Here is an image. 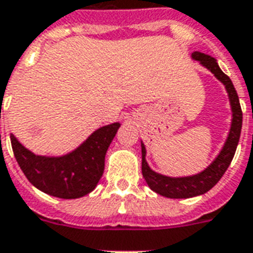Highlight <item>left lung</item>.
<instances>
[{"label": "left lung", "instance_id": "obj_1", "mask_svg": "<svg viewBox=\"0 0 253 253\" xmlns=\"http://www.w3.org/2000/svg\"><path fill=\"white\" fill-rule=\"evenodd\" d=\"M193 58L198 62H201V64H203L206 68H209L226 85L228 97H230L231 108H232V124H231L230 134L227 137L226 144L223 146L222 152L219 153L218 157L215 158V161L206 170H203L202 173L193 175V177L170 178L154 173L153 170L149 168L148 162L145 160V154H146L145 146L141 145V152H142L141 170H142V175H144L149 187L162 197L175 198V199L202 195L218 183L219 179L223 177V174L226 173V170L228 169V166L234 158L243 124V112L242 108H240V103H239V96L230 78L219 68L216 60L212 56L195 51L193 52Z\"/></svg>", "mask_w": 253, "mask_h": 253}]
</instances>
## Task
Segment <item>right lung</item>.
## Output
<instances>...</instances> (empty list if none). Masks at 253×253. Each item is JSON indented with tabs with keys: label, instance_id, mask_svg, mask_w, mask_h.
Returning a JSON list of instances; mask_svg holds the SVG:
<instances>
[{
	"label": "right lung",
	"instance_id": "obj_1",
	"mask_svg": "<svg viewBox=\"0 0 253 253\" xmlns=\"http://www.w3.org/2000/svg\"><path fill=\"white\" fill-rule=\"evenodd\" d=\"M119 123L97 129L72 153L63 157L35 156L10 134L11 148L19 168L30 183L43 193L75 199L95 189L104 171V158L116 136Z\"/></svg>",
	"mask_w": 253,
	"mask_h": 253
}]
</instances>
